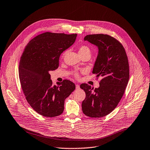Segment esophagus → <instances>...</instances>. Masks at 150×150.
<instances>
[{
  "mask_svg": "<svg viewBox=\"0 0 150 150\" xmlns=\"http://www.w3.org/2000/svg\"><path fill=\"white\" fill-rule=\"evenodd\" d=\"M80 88V86L79 84H76V90H79Z\"/></svg>",
  "mask_w": 150,
  "mask_h": 150,
  "instance_id": "1",
  "label": "esophagus"
}]
</instances>
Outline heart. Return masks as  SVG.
I'll list each match as a JSON object with an SVG mask.
<instances>
[{
  "label": "heart",
  "instance_id": "1",
  "mask_svg": "<svg viewBox=\"0 0 150 150\" xmlns=\"http://www.w3.org/2000/svg\"><path fill=\"white\" fill-rule=\"evenodd\" d=\"M78 52H79V54H83V53H90V48L88 46H85V45H82V46H79V47L78 49ZM65 54V53H64V54ZM74 75L76 77H78L79 76V75H78V74L77 72L74 73Z\"/></svg>",
  "mask_w": 150,
  "mask_h": 150
}]
</instances>
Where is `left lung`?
Instances as JSON below:
<instances>
[{
  "label": "left lung",
  "instance_id": "left-lung-1",
  "mask_svg": "<svg viewBox=\"0 0 150 150\" xmlns=\"http://www.w3.org/2000/svg\"><path fill=\"white\" fill-rule=\"evenodd\" d=\"M83 40L98 49L93 73L103 78L97 88L87 83L80 85L86 94L82 110L88 117H102L116 108L125 93L129 78V62L123 46L112 36L91 34Z\"/></svg>",
  "mask_w": 150,
  "mask_h": 150
}]
</instances>
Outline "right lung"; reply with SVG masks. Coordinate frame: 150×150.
I'll return each instance as SVG.
<instances>
[{
	"mask_svg": "<svg viewBox=\"0 0 150 150\" xmlns=\"http://www.w3.org/2000/svg\"><path fill=\"white\" fill-rule=\"evenodd\" d=\"M76 36V34H41L28 42L21 57V87L31 108L42 116L60 115L65 99L75 89L74 83L67 79L58 86L53 85L49 71L59 67L60 54L74 43Z\"/></svg>",
	"mask_w": 150,
	"mask_h": 150,
	"instance_id": "right-lung-1",
	"label": "right lung"
}]
</instances>
